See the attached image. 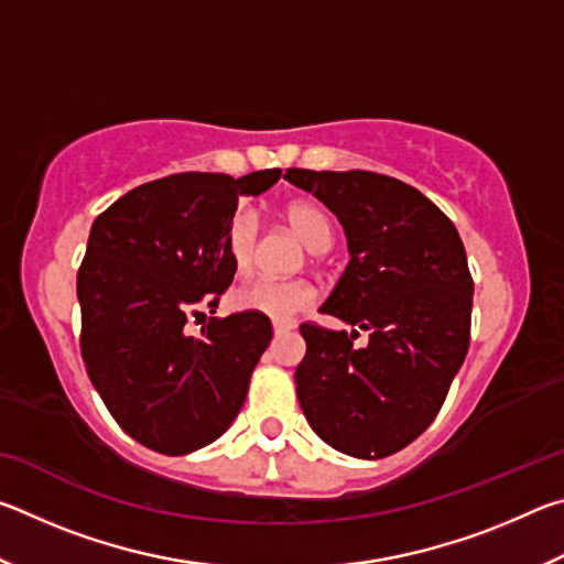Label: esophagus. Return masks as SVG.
<instances>
[{
  "mask_svg": "<svg viewBox=\"0 0 564 564\" xmlns=\"http://www.w3.org/2000/svg\"><path fill=\"white\" fill-rule=\"evenodd\" d=\"M293 328H295L293 321H275V323H273V333H275V336H285V333L293 330Z\"/></svg>",
  "mask_w": 564,
  "mask_h": 564,
  "instance_id": "34e87169",
  "label": "esophagus"
}]
</instances>
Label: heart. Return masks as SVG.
<instances>
[{"instance_id":"1","label":"heart","mask_w":564,"mask_h":564,"mask_svg":"<svg viewBox=\"0 0 564 564\" xmlns=\"http://www.w3.org/2000/svg\"><path fill=\"white\" fill-rule=\"evenodd\" d=\"M283 218L308 251H328L333 243V228L328 216L316 204L295 202L285 206ZM256 243H259V216L248 206L236 208L226 228V253L236 273H248V269H251L256 259ZM313 299H316V291L303 279H256L241 285L231 301L238 311L259 313V316L271 321H291L308 308Z\"/></svg>"}]
</instances>
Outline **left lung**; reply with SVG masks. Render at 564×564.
<instances>
[{"mask_svg":"<svg viewBox=\"0 0 564 564\" xmlns=\"http://www.w3.org/2000/svg\"><path fill=\"white\" fill-rule=\"evenodd\" d=\"M285 178L326 204L348 238L350 261L321 313L368 330L358 348V330L303 323V415L340 453L393 455L441 413L470 346L460 234L417 188L373 171L289 169Z\"/></svg>","mask_w":564,"mask_h":564,"instance_id":"obj_1","label":"left lung"}]
</instances>
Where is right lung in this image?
<instances>
[{
    "label": "right lung",
    "mask_w": 564,
    "mask_h": 564,
    "mask_svg": "<svg viewBox=\"0 0 564 564\" xmlns=\"http://www.w3.org/2000/svg\"><path fill=\"white\" fill-rule=\"evenodd\" d=\"M281 169L171 174L131 188L91 224L76 273L82 358L111 417L133 441L186 455L221 437L241 410L273 338L259 313L186 323L218 308L234 281L226 228L238 198L259 196Z\"/></svg>",
    "instance_id": "right-lung-1"
}]
</instances>
